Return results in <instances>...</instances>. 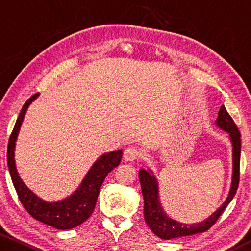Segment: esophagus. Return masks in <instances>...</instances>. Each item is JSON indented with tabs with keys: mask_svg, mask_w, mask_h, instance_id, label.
Here are the masks:
<instances>
[{
	"mask_svg": "<svg viewBox=\"0 0 251 251\" xmlns=\"http://www.w3.org/2000/svg\"><path fill=\"white\" fill-rule=\"evenodd\" d=\"M139 157H141V151H139L137 147L129 146L124 151V158L127 161L136 160V159H138Z\"/></svg>",
	"mask_w": 251,
	"mask_h": 251,
	"instance_id": "1",
	"label": "esophagus"
}]
</instances>
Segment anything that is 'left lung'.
I'll return each mask as SVG.
<instances>
[{"instance_id": "8db88e82", "label": "left lung", "mask_w": 251, "mask_h": 251, "mask_svg": "<svg viewBox=\"0 0 251 251\" xmlns=\"http://www.w3.org/2000/svg\"><path fill=\"white\" fill-rule=\"evenodd\" d=\"M216 124L220 128L227 131L232 143V182L230 193H229L227 201L224 205L216 210L209 218L205 222L187 225L178 223L167 217L166 214L161 209V206L158 201V184H157L156 178L151 175L150 172L145 169L139 171V181H141L142 192L144 197V217L151 230L158 236L161 239L169 240L174 238H180L185 236L195 235V233L205 232L209 229L212 225L217 222L218 218L222 216L225 208L231 201L239 185V176H240V150H241V141L240 133L238 129L235 122L229 115L228 112L223 105L219 109L218 118L216 120Z\"/></svg>"}]
</instances>
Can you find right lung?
<instances>
[{
	"label": "right lung",
	"mask_w": 251,
	"mask_h": 251,
	"mask_svg": "<svg viewBox=\"0 0 251 251\" xmlns=\"http://www.w3.org/2000/svg\"><path fill=\"white\" fill-rule=\"evenodd\" d=\"M39 96V93L34 94L26 100L21 110L18 121L15 123L13 131L8 139L7 145V166L13 181L14 188L18 193L21 203L34 219L49 225L56 229L65 230L77 227L94 211L99 197L100 186L107 174L117 167L122 159V151H115L104 154L93 165L90 172L85 176L78 189L64 201L57 202H46L33 194L21 179L14 161V147L21 124L26 113L29 104Z\"/></svg>",
	"instance_id": "obj_1"
}]
</instances>
